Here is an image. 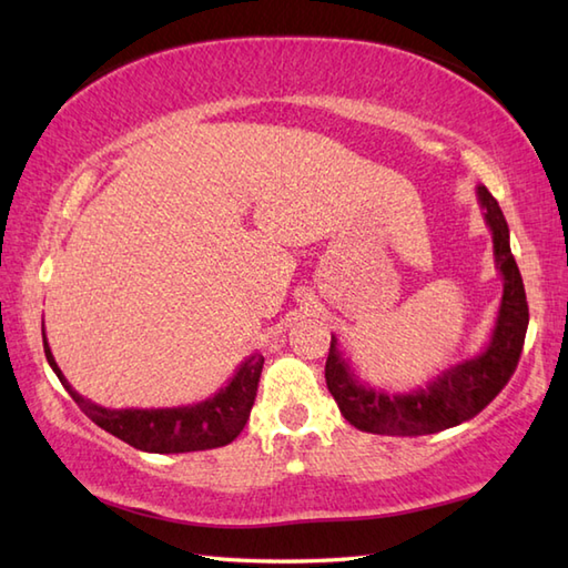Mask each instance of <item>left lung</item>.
Here are the masks:
<instances>
[{
    "label": "left lung",
    "mask_w": 568,
    "mask_h": 568,
    "mask_svg": "<svg viewBox=\"0 0 568 568\" xmlns=\"http://www.w3.org/2000/svg\"><path fill=\"white\" fill-rule=\"evenodd\" d=\"M476 195L493 234L496 268L503 275L500 310L486 348L478 356L442 371L427 385L409 393H388L361 381L332 336L324 378L342 415L356 429L388 437H419L456 427L476 417L515 373L529 324L525 285L513 258L510 229L500 204L484 185H478Z\"/></svg>",
    "instance_id": "left-lung-1"
}]
</instances>
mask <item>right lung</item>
<instances>
[{
  "label": "right lung",
  "mask_w": 568,
  "mask_h": 568,
  "mask_svg": "<svg viewBox=\"0 0 568 568\" xmlns=\"http://www.w3.org/2000/svg\"><path fill=\"white\" fill-rule=\"evenodd\" d=\"M43 352L48 366L53 368L58 381L63 383V388L70 393L72 400L80 405L82 413L88 415L94 425L131 444L134 449L149 454L204 452L234 442L251 415V407L258 390V378L263 371V356L251 354L244 364L236 368L232 381H229L220 393L207 397V400L159 409H112L88 400V397H82L72 388L68 378L63 376V371L55 364L51 346H48L45 339V329Z\"/></svg>",
  "instance_id": "obj_1"
}]
</instances>
